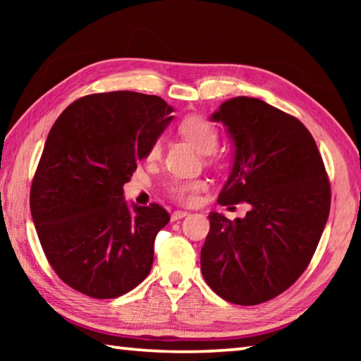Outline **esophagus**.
Listing matches in <instances>:
<instances>
[{
  "label": "esophagus",
  "mask_w": 361,
  "mask_h": 361,
  "mask_svg": "<svg viewBox=\"0 0 361 361\" xmlns=\"http://www.w3.org/2000/svg\"><path fill=\"white\" fill-rule=\"evenodd\" d=\"M189 213L188 212H183V210H176V212H173L172 213V216H170V219H172V221H178V219H181V218H185V216H188Z\"/></svg>",
  "instance_id": "obj_1"
}]
</instances>
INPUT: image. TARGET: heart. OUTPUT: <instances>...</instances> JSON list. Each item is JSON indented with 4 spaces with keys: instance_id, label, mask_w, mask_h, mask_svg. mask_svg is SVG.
Masks as SVG:
<instances>
[{
    "instance_id": "1",
    "label": "heart",
    "mask_w": 361,
    "mask_h": 361,
    "mask_svg": "<svg viewBox=\"0 0 361 361\" xmlns=\"http://www.w3.org/2000/svg\"><path fill=\"white\" fill-rule=\"evenodd\" d=\"M180 133L202 154H210L218 146L216 127L200 116H188L178 126ZM161 154V142H154L148 151V159L154 161ZM205 189L202 180H173L169 183V195L178 204L191 205L197 200L200 191Z\"/></svg>"
}]
</instances>
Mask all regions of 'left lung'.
<instances>
[{"mask_svg": "<svg viewBox=\"0 0 361 361\" xmlns=\"http://www.w3.org/2000/svg\"><path fill=\"white\" fill-rule=\"evenodd\" d=\"M210 119L221 122L234 145L218 204L252 209L234 221L210 213L200 269L218 296L256 305L288 290L309 266L331 189L314 137L293 116L259 99L234 97Z\"/></svg>", "mask_w": 361, "mask_h": 361, "instance_id": "1", "label": "left lung"}]
</instances>
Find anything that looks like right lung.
Listing matches in <instances>:
<instances>
[{"instance_id":"1","label":"right lung","mask_w":361,"mask_h":361,"mask_svg":"<svg viewBox=\"0 0 361 361\" xmlns=\"http://www.w3.org/2000/svg\"><path fill=\"white\" fill-rule=\"evenodd\" d=\"M172 111L157 95L92 94L73 102L49 132L30 210L49 264L82 295L118 298L148 277L170 215L157 204L130 209L122 186Z\"/></svg>"}]
</instances>
